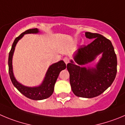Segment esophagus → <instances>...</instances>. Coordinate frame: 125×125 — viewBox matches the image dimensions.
Segmentation results:
<instances>
[{
	"mask_svg": "<svg viewBox=\"0 0 125 125\" xmlns=\"http://www.w3.org/2000/svg\"><path fill=\"white\" fill-rule=\"evenodd\" d=\"M63 61L65 62V63L66 65V64H68V63L70 62V59H68V57H65V58L63 59Z\"/></svg>",
	"mask_w": 125,
	"mask_h": 125,
	"instance_id": "obj_1",
	"label": "esophagus"
}]
</instances>
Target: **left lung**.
<instances>
[{"label":"left lung","mask_w":125,"mask_h":125,"mask_svg":"<svg viewBox=\"0 0 125 125\" xmlns=\"http://www.w3.org/2000/svg\"><path fill=\"white\" fill-rule=\"evenodd\" d=\"M88 39H94L87 45L80 46L70 63L67 64L70 83L75 95L93 98L103 93L114 82L116 74L117 59L111 41L102 35L85 32ZM100 54V61L94 68L83 67Z\"/></svg>","instance_id":"8db88e82"}]
</instances>
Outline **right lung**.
<instances>
[{"label": "right lung", "instance_id": "add662e5", "mask_svg": "<svg viewBox=\"0 0 125 125\" xmlns=\"http://www.w3.org/2000/svg\"><path fill=\"white\" fill-rule=\"evenodd\" d=\"M39 32L37 28L30 29L21 34L14 41L9 55V72L13 84L22 94L30 99L39 101L49 97L53 94L54 86L60 72L66 68V64L63 60L52 64L49 67L45 78L41 84L35 87H28L20 83L14 76L13 72L12 59L15 47L20 39H21L26 34H37Z\"/></svg>", "mask_w": 125, "mask_h": 125}]
</instances>
